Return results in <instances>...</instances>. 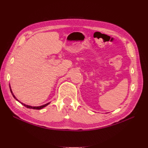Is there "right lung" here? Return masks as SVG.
I'll return each mask as SVG.
<instances>
[{
    "label": "right lung",
    "mask_w": 148,
    "mask_h": 148,
    "mask_svg": "<svg viewBox=\"0 0 148 148\" xmlns=\"http://www.w3.org/2000/svg\"><path fill=\"white\" fill-rule=\"evenodd\" d=\"M10 91H11V92H12V95H13V97L15 98V99L16 100V101H18L19 102H20L21 104H22V105H23L24 106H25L26 107H27V108H29V109H38V110H39V109H42L43 107H46V106H47L48 104H50V102H49V103H47V104H44V105H42V106H37V107H33V106H28V105H26V104H23V103H22V102H20L16 98V97L14 96V95H13V92H12V89H11V88H10Z\"/></svg>",
    "instance_id": "obj_1"
}]
</instances>
